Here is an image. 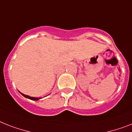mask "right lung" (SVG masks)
<instances>
[{"label":"right lung","instance_id":"1","mask_svg":"<svg viewBox=\"0 0 132 132\" xmlns=\"http://www.w3.org/2000/svg\"><path fill=\"white\" fill-rule=\"evenodd\" d=\"M21 94L23 96H24V97H27V98H28V99L32 100H38V99H40V98H37V97H30V96H26V95H25V94H21Z\"/></svg>","mask_w":132,"mask_h":132}]
</instances>
